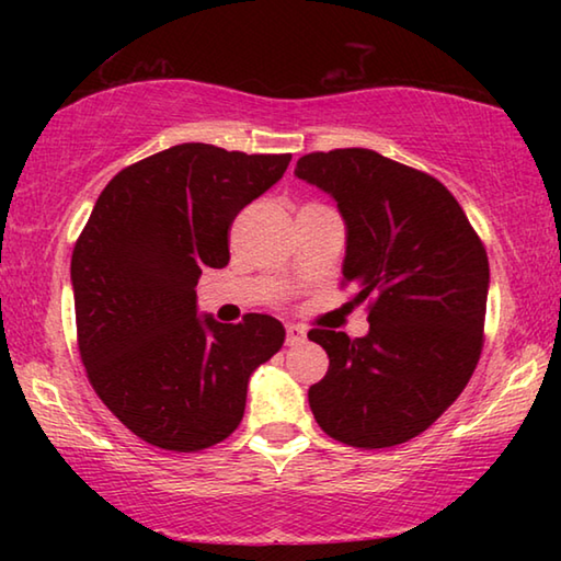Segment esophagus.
Returning <instances> with one entry per match:
<instances>
[{"mask_svg":"<svg viewBox=\"0 0 561 561\" xmlns=\"http://www.w3.org/2000/svg\"><path fill=\"white\" fill-rule=\"evenodd\" d=\"M304 339H307V331H304L301 327H297V324H289L287 327V346H299V344H304Z\"/></svg>","mask_w":561,"mask_h":561,"instance_id":"1","label":"esophagus"}]
</instances>
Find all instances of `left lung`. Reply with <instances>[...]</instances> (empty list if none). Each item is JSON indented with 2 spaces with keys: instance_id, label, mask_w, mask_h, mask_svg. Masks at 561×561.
I'll return each mask as SVG.
<instances>
[{
  "instance_id": "1",
  "label": "left lung",
  "mask_w": 561,
  "mask_h": 561,
  "mask_svg": "<svg viewBox=\"0 0 561 561\" xmlns=\"http://www.w3.org/2000/svg\"><path fill=\"white\" fill-rule=\"evenodd\" d=\"M297 178L346 220L341 284L368 299V334L311 329L329 371L309 388L319 428L351 448H393L428 431L468 386L485 341L490 264L440 180L376 150L297 160Z\"/></svg>"
}]
</instances>
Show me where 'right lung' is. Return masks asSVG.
Wrapping results in <instances>:
<instances>
[{"label":"right lung","mask_w":561,"mask_h":561,"mask_svg":"<svg viewBox=\"0 0 561 561\" xmlns=\"http://www.w3.org/2000/svg\"><path fill=\"white\" fill-rule=\"evenodd\" d=\"M291 156L183 144L113 175L71 254L76 341L108 411L156 448L197 453L232 435L247 381L284 344L267 314L201 319L205 267L230 262L237 213Z\"/></svg>","instance_id":"add662e5"}]
</instances>
